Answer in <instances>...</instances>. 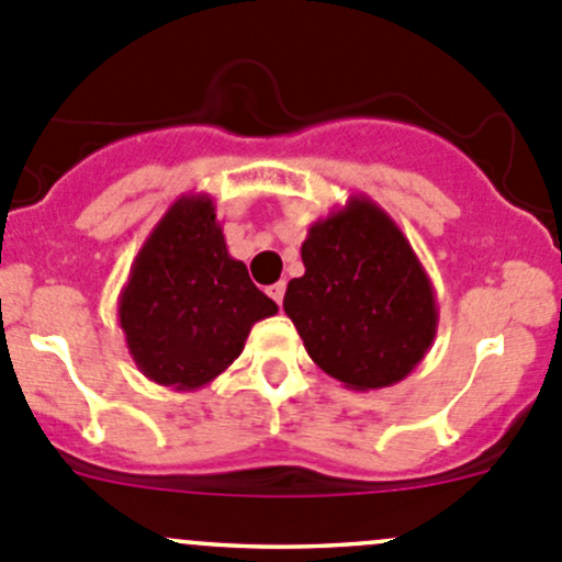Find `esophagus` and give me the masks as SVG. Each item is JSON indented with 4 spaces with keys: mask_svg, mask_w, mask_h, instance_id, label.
Returning <instances> with one entry per match:
<instances>
[{
    "mask_svg": "<svg viewBox=\"0 0 562 562\" xmlns=\"http://www.w3.org/2000/svg\"><path fill=\"white\" fill-rule=\"evenodd\" d=\"M269 296L274 299V302L282 307V299H285V282H277V285H271L269 288Z\"/></svg>",
    "mask_w": 562,
    "mask_h": 562,
    "instance_id": "1",
    "label": "esophagus"
}]
</instances>
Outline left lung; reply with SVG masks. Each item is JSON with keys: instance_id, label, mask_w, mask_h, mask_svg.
Listing matches in <instances>:
<instances>
[{"instance_id": "left-lung-1", "label": "left lung", "mask_w": 562, "mask_h": 562, "mask_svg": "<svg viewBox=\"0 0 562 562\" xmlns=\"http://www.w3.org/2000/svg\"><path fill=\"white\" fill-rule=\"evenodd\" d=\"M302 260L282 307L310 359L353 391L411 375L438 334V302L400 225L372 198L350 195L310 225Z\"/></svg>"}]
</instances>
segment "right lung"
I'll use <instances>...</instances> for the list:
<instances>
[{"label":"right lung","mask_w":562,"mask_h":562,"mask_svg":"<svg viewBox=\"0 0 562 562\" xmlns=\"http://www.w3.org/2000/svg\"><path fill=\"white\" fill-rule=\"evenodd\" d=\"M277 315L231 258L206 192L181 195L146 236L119 293V326L149 381L198 391L245 350L249 328Z\"/></svg>","instance_id":"1"}]
</instances>
